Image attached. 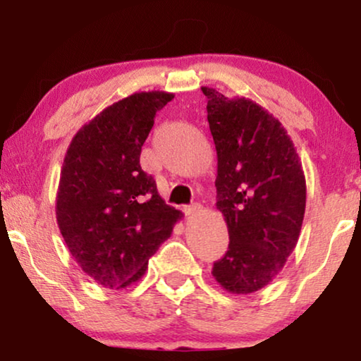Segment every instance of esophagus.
<instances>
[{
  "mask_svg": "<svg viewBox=\"0 0 361 361\" xmlns=\"http://www.w3.org/2000/svg\"><path fill=\"white\" fill-rule=\"evenodd\" d=\"M200 204H192V205H189V207H184V214L187 215V216H190V215H195L197 212H200Z\"/></svg>",
  "mask_w": 361,
  "mask_h": 361,
  "instance_id": "obj_1",
  "label": "esophagus"
}]
</instances>
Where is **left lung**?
Instances as JSON below:
<instances>
[{
	"instance_id": "obj_1",
	"label": "left lung",
	"mask_w": 361,
	"mask_h": 361,
	"mask_svg": "<svg viewBox=\"0 0 361 361\" xmlns=\"http://www.w3.org/2000/svg\"><path fill=\"white\" fill-rule=\"evenodd\" d=\"M216 149V209L228 226V251L212 274L231 294L268 286L298 245L305 177L288 131L250 98L202 87Z\"/></svg>"
}]
</instances>
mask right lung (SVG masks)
Here are the masks:
<instances>
[{
  "label": "right lung",
  "instance_id": "obj_1",
  "mask_svg": "<svg viewBox=\"0 0 361 361\" xmlns=\"http://www.w3.org/2000/svg\"><path fill=\"white\" fill-rule=\"evenodd\" d=\"M172 98L167 92L133 93L83 125L67 149L57 225L77 264L103 288L140 281L182 216L140 166L156 113Z\"/></svg>",
  "mask_w": 361,
  "mask_h": 361
}]
</instances>
